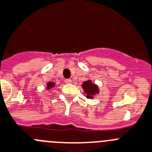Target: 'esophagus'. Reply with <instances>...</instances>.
I'll list each match as a JSON object with an SVG mask.
<instances>
[{
    "mask_svg": "<svg viewBox=\"0 0 152 152\" xmlns=\"http://www.w3.org/2000/svg\"><path fill=\"white\" fill-rule=\"evenodd\" d=\"M71 83H72V80L70 79H65V83H66V84H70Z\"/></svg>",
    "mask_w": 152,
    "mask_h": 152,
    "instance_id": "esophagus-1",
    "label": "esophagus"
}]
</instances>
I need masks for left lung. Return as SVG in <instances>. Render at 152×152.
Wrapping results in <instances>:
<instances>
[{"label": "left lung", "mask_w": 152, "mask_h": 152, "mask_svg": "<svg viewBox=\"0 0 152 152\" xmlns=\"http://www.w3.org/2000/svg\"><path fill=\"white\" fill-rule=\"evenodd\" d=\"M82 87L86 94V98H90V99L94 98V95L99 92L98 86L93 84L91 83V80H87V81L84 82L82 85Z\"/></svg>", "instance_id": "1"}]
</instances>
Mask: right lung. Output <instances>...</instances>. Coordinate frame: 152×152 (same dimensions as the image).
Wrapping results in <instances>:
<instances>
[{
    "label": "right lung",
    "mask_w": 152,
    "mask_h": 152,
    "mask_svg": "<svg viewBox=\"0 0 152 152\" xmlns=\"http://www.w3.org/2000/svg\"><path fill=\"white\" fill-rule=\"evenodd\" d=\"M54 86H55V84H54V83L49 82V83H48V84H47V88L48 89H50V88H53Z\"/></svg>",
    "instance_id": "right-lung-1"
}]
</instances>
